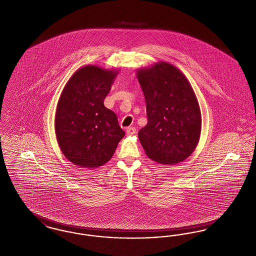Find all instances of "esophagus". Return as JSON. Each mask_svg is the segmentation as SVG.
<instances>
[{
  "label": "esophagus",
  "mask_w": 256,
  "mask_h": 256,
  "mask_svg": "<svg viewBox=\"0 0 256 256\" xmlns=\"http://www.w3.org/2000/svg\"><path fill=\"white\" fill-rule=\"evenodd\" d=\"M136 132V128H126V135L128 136H132Z\"/></svg>",
  "instance_id": "esophagus-1"
}]
</instances>
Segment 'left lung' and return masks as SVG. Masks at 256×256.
Masks as SVG:
<instances>
[{
	"label": "left lung",
	"instance_id": "obj_1",
	"mask_svg": "<svg viewBox=\"0 0 256 256\" xmlns=\"http://www.w3.org/2000/svg\"><path fill=\"white\" fill-rule=\"evenodd\" d=\"M146 104L148 124L138 132L146 154L161 164L186 159L198 144L201 112L184 74L161 62L137 72Z\"/></svg>",
	"mask_w": 256,
	"mask_h": 256
}]
</instances>
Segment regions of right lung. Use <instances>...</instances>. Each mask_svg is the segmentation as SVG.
<instances>
[{
	"label": "right lung",
	"mask_w": 256,
	"mask_h": 256,
	"mask_svg": "<svg viewBox=\"0 0 256 256\" xmlns=\"http://www.w3.org/2000/svg\"><path fill=\"white\" fill-rule=\"evenodd\" d=\"M116 75L86 66L72 75L62 92L55 132L62 152L73 164L92 168L108 163L124 136L116 114L104 106Z\"/></svg>",
	"instance_id": "right-lung-1"
}]
</instances>
